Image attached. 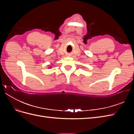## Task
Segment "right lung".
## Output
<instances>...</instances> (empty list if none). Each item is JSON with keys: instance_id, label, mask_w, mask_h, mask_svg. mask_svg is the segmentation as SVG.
Segmentation results:
<instances>
[{"instance_id": "add662e5", "label": "right lung", "mask_w": 134, "mask_h": 134, "mask_svg": "<svg viewBox=\"0 0 134 134\" xmlns=\"http://www.w3.org/2000/svg\"><path fill=\"white\" fill-rule=\"evenodd\" d=\"M50 67H51V66H50Z\"/></svg>"}]
</instances>
